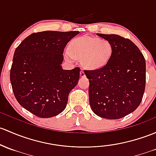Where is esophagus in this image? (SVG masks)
Masks as SVG:
<instances>
[{
	"label": "esophagus",
	"mask_w": 156,
	"mask_h": 156,
	"mask_svg": "<svg viewBox=\"0 0 156 156\" xmlns=\"http://www.w3.org/2000/svg\"><path fill=\"white\" fill-rule=\"evenodd\" d=\"M80 75H81V77H85V73L83 70H81V71L80 72Z\"/></svg>",
	"instance_id": "1"
}]
</instances>
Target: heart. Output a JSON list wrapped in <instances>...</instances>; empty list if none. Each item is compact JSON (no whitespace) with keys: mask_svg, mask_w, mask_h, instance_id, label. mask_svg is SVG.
<instances>
[{"mask_svg":"<svg viewBox=\"0 0 156 156\" xmlns=\"http://www.w3.org/2000/svg\"><path fill=\"white\" fill-rule=\"evenodd\" d=\"M113 53V45L107 39L83 36L74 39L70 49L64 51L66 58L71 62L81 59V64L87 69H97L105 66Z\"/></svg>","mask_w":156,"mask_h":156,"instance_id":"1","label":"heart"}]
</instances>
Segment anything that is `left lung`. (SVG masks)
I'll return each mask as SVG.
<instances>
[{
    "instance_id": "left-lung-1",
    "label": "left lung",
    "mask_w": 156,
    "mask_h": 156,
    "mask_svg": "<svg viewBox=\"0 0 156 156\" xmlns=\"http://www.w3.org/2000/svg\"><path fill=\"white\" fill-rule=\"evenodd\" d=\"M97 35L112 44L113 53L103 67L84 70L90 81V105L100 117L120 119L135 111L143 99L145 59L130 39L115 34Z\"/></svg>"
}]
</instances>
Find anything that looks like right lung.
Instances as JSON below:
<instances>
[{
	"label": "right lung",
	"mask_w": 156,
	"mask_h": 156,
	"mask_svg": "<svg viewBox=\"0 0 156 156\" xmlns=\"http://www.w3.org/2000/svg\"><path fill=\"white\" fill-rule=\"evenodd\" d=\"M78 31L34 33L15 51L10 82L18 102L41 118L64 111L70 91L78 83L79 67L63 69V51Z\"/></svg>",
	"instance_id": "obj_1"
}]
</instances>
